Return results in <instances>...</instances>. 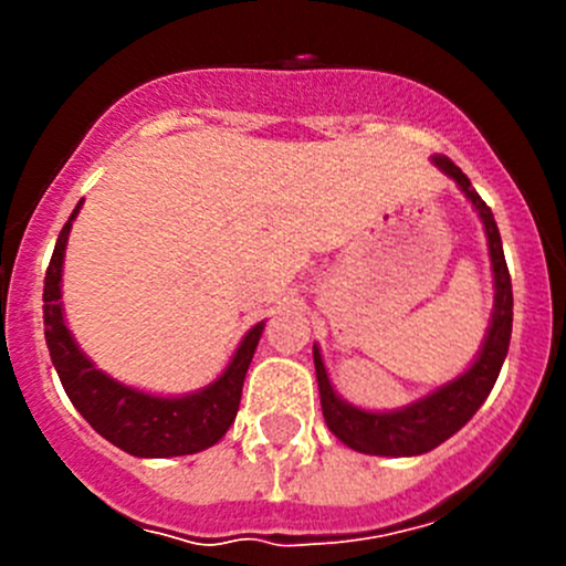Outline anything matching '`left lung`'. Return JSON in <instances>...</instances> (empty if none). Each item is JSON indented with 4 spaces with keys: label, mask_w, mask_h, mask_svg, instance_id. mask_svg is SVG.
I'll return each mask as SVG.
<instances>
[{
    "label": "left lung",
    "mask_w": 566,
    "mask_h": 566,
    "mask_svg": "<svg viewBox=\"0 0 566 566\" xmlns=\"http://www.w3.org/2000/svg\"><path fill=\"white\" fill-rule=\"evenodd\" d=\"M432 164L458 182V188L465 193V199L473 205L479 221H482L484 235H488L490 271H493V312H490L482 347H479L473 361L462 369L458 378L447 380V384H441L438 389L424 394V397L394 410H367L347 402L331 384L319 345L312 347L325 424L345 447L356 449L361 454H375V458H416V454L432 452L447 438L462 430L468 419L482 408L488 394L493 391L501 367H504L506 350H510L512 279L504 260V247H501L493 210L484 205L476 188L471 186V180L447 156H432Z\"/></svg>",
    "instance_id": "obj_1"
}]
</instances>
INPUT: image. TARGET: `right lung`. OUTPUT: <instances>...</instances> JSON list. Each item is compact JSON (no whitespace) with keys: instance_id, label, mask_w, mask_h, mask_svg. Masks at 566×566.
I'll use <instances>...</instances> for the list:
<instances>
[{"instance_id":"add662e5","label":"right lung","mask_w":566,"mask_h":566,"mask_svg":"<svg viewBox=\"0 0 566 566\" xmlns=\"http://www.w3.org/2000/svg\"><path fill=\"white\" fill-rule=\"evenodd\" d=\"M82 202L73 208L71 219L56 238L43 284V323L51 364L71 397L73 408L90 421L98 436L134 458H182L197 454L219 443L227 436L241 408L243 380L260 345L265 319L251 325L230 364L221 369L213 384L188 394H153L136 386L119 384L117 378L95 367L93 358L78 347L67 328L62 306V265L71 227Z\"/></svg>"}]
</instances>
